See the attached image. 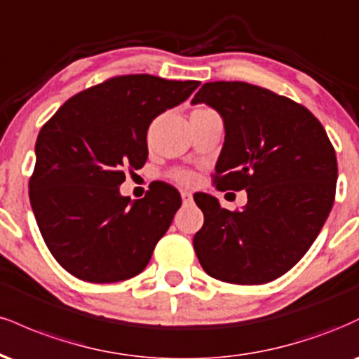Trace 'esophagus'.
Instances as JSON below:
<instances>
[{"label":"esophagus","mask_w":359,"mask_h":359,"mask_svg":"<svg viewBox=\"0 0 359 359\" xmlns=\"http://www.w3.org/2000/svg\"><path fill=\"white\" fill-rule=\"evenodd\" d=\"M180 196H182V203L184 204H191L192 203V194L189 191H182V192H180Z\"/></svg>","instance_id":"1"}]
</instances>
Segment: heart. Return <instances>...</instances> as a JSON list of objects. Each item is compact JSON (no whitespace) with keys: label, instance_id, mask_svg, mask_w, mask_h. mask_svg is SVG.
Returning a JSON list of instances; mask_svg holds the SVG:
<instances>
[{"label":"heart","instance_id":"1","mask_svg":"<svg viewBox=\"0 0 359 359\" xmlns=\"http://www.w3.org/2000/svg\"><path fill=\"white\" fill-rule=\"evenodd\" d=\"M196 111H211V109H196ZM175 179L180 180V182H189V180L192 179V175L189 174V172L180 170V172H175Z\"/></svg>","mask_w":359,"mask_h":359}]
</instances>
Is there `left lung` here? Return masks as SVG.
<instances>
[{
	"label": "left lung",
	"instance_id": "1",
	"mask_svg": "<svg viewBox=\"0 0 359 359\" xmlns=\"http://www.w3.org/2000/svg\"><path fill=\"white\" fill-rule=\"evenodd\" d=\"M191 102L211 106L224 123L216 187L248 194L234 212L209 194L194 196L204 212L194 236L201 266L240 285L282 277L334 204L337 160L325 130L307 108L246 82H208Z\"/></svg>",
	"mask_w": 359,
	"mask_h": 359
}]
</instances>
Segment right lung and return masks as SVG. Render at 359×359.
<instances>
[{"label":"right lung","mask_w":359,"mask_h":359,"mask_svg":"<svg viewBox=\"0 0 359 359\" xmlns=\"http://www.w3.org/2000/svg\"><path fill=\"white\" fill-rule=\"evenodd\" d=\"M199 84L113 77L64 102L40 130L32 209L47 248L74 277L113 283L145 270L182 199L165 182L137 201L121 196L119 185L125 168L145 165L150 123Z\"/></svg>","instance_id":"obj_1"}]
</instances>
